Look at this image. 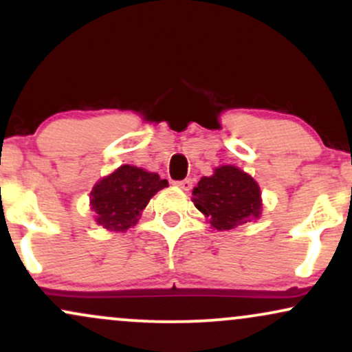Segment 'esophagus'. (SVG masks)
Returning <instances> with one entry per match:
<instances>
[{"instance_id":"1","label":"esophagus","mask_w":352,"mask_h":352,"mask_svg":"<svg viewBox=\"0 0 352 352\" xmlns=\"http://www.w3.org/2000/svg\"><path fill=\"white\" fill-rule=\"evenodd\" d=\"M192 184H193V182L190 180V179H185V180L175 182V185H177V187L182 188V190H190V188H192Z\"/></svg>"}]
</instances>
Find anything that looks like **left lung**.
<instances>
[{
	"instance_id": "8db88e82",
	"label": "left lung",
	"mask_w": 352,
	"mask_h": 352,
	"mask_svg": "<svg viewBox=\"0 0 352 352\" xmlns=\"http://www.w3.org/2000/svg\"><path fill=\"white\" fill-rule=\"evenodd\" d=\"M192 195L195 207L220 232L233 230L261 215L260 187L253 177L235 165H221L213 175L201 177Z\"/></svg>"
}]
</instances>
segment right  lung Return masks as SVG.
Instances as JSON below:
<instances>
[{"label":"right lung","instance_id":"right-lung-1","mask_svg":"<svg viewBox=\"0 0 352 352\" xmlns=\"http://www.w3.org/2000/svg\"><path fill=\"white\" fill-rule=\"evenodd\" d=\"M165 187H168V182L160 179L159 173L134 165H120L92 188L91 208L96 213V221L107 230L125 232L134 227L152 197Z\"/></svg>","mask_w":352,"mask_h":352}]
</instances>
